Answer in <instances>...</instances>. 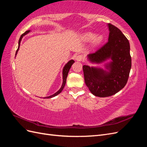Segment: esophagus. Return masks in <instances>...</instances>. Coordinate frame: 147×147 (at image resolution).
Here are the masks:
<instances>
[{
	"label": "esophagus",
	"mask_w": 147,
	"mask_h": 147,
	"mask_svg": "<svg viewBox=\"0 0 147 147\" xmlns=\"http://www.w3.org/2000/svg\"><path fill=\"white\" fill-rule=\"evenodd\" d=\"M83 59H84L83 56L81 55H79L77 56L76 57H75V60L77 61H82L83 60Z\"/></svg>",
	"instance_id": "34e87169"
}]
</instances>
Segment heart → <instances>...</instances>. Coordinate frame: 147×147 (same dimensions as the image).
<instances>
[{
    "mask_svg": "<svg viewBox=\"0 0 147 147\" xmlns=\"http://www.w3.org/2000/svg\"><path fill=\"white\" fill-rule=\"evenodd\" d=\"M83 38L84 40L86 42L91 41L92 40V44L93 45L97 46L99 45L101 43L103 42L104 37L101 34H99L96 35L95 34L92 32H86L83 34Z\"/></svg>",
    "mask_w": 147,
    "mask_h": 147,
    "instance_id": "1",
    "label": "heart"
}]
</instances>
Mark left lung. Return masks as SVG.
Listing matches in <instances>:
<instances>
[{
	"mask_svg": "<svg viewBox=\"0 0 147 147\" xmlns=\"http://www.w3.org/2000/svg\"><path fill=\"white\" fill-rule=\"evenodd\" d=\"M109 41L94 53L89 54L91 63L105 64L106 70L96 67L83 66L84 82L93 95L100 97L111 96L127 83L131 68L130 45L127 38L116 26L108 24Z\"/></svg>",
	"mask_w": 147,
	"mask_h": 147,
	"instance_id": "1",
	"label": "left lung"
}]
</instances>
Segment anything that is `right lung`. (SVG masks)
<instances>
[{
  "label": "right lung",
  "mask_w": 147,
  "mask_h": 147,
  "mask_svg": "<svg viewBox=\"0 0 147 147\" xmlns=\"http://www.w3.org/2000/svg\"><path fill=\"white\" fill-rule=\"evenodd\" d=\"M29 32H30V30H27V31H26V32H25L24 34H22V35H21V37H20V40H19V42H18V48L17 50H16V55H17V53H18V50H19L20 46V43H21V41L22 38H23V37L25 35L28 34ZM74 63H75V61L72 59V60L69 61L68 62V63H67V64L64 65V68H63V84H62V86H61V88L59 89V90L57 91L56 93H55L54 94L51 95V96H47V97H44V99L51 98V97H55V96H57V95H58V94H59V93H61V92H62V91H63V90L64 88L65 84L67 77V75H68V73H69V70H70V67H71V66H72V65Z\"/></svg>",
  "instance_id": "1"
}]
</instances>
